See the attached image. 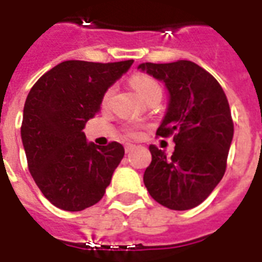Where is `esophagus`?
Listing matches in <instances>:
<instances>
[{
	"label": "esophagus",
	"instance_id": "esophagus-1",
	"mask_svg": "<svg viewBox=\"0 0 262 262\" xmlns=\"http://www.w3.org/2000/svg\"><path fill=\"white\" fill-rule=\"evenodd\" d=\"M135 148H136L135 144H130V143L125 144V151H126V154H127V152H132V151H133Z\"/></svg>",
	"mask_w": 262,
	"mask_h": 262
}]
</instances>
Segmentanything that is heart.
Masks as SVG:
<instances>
[{
	"instance_id": "1",
	"label": "heart",
	"mask_w": 262,
	"mask_h": 262,
	"mask_svg": "<svg viewBox=\"0 0 262 262\" xmlns=\"http://www.w3.org/2000/svg\"><path fill=\"white\" fill-rule=\"evenodd\" d=\"M132 84H133L135 90L137 91V94H139L144 100H145L148 96H151V95L154 94H162L159 84L156 83L154 79H151L149 76H135L133 80H132ZM111 95H113V88H110V90L107 91L106 94H104V96H103V104L108 103Z\"/></svg>"
}]
</instances>
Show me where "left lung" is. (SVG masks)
<instances>
[{"label":"left lung","mask_w":262,"mask_h":262,"mask_svg":"<svg viewBox=\"0 0 262 262\" xmlns=\"http://www.w3.org/2000/svg\"><path fill=\"white\" fill-rule=\"evenodd\" d=\"M137 69L167 88V110L156 135L174 136L175 143L171 156L149 147L152 162L144 185L163 207L191 209L211 194L226 171L234 136L226 94L213 76L191 61L145 62Z\"/></svg>","instance_id":"8db88e82"}]
</instances>
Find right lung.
I'll return each instance as SVG.
<instances>
[{
    "mask_svg": "<svg viewBox=\"0 0 262 262\" xmlns=\"http://www.w3.org/2000/svg\"><path fill=\"white\" fill-rule=\"evenodd\" d=\"M121 62L63 61L31 88L23 111L27 163L43 195L59 209L83 211L100 201L125 149L119 143H88L84 126L103 96L129 71Z\"/></svg>",
    "mask_w": 262,
    "mask_h": 262,
    "instance_id": "1",
    "label": "right lung"
}]
</instances>
